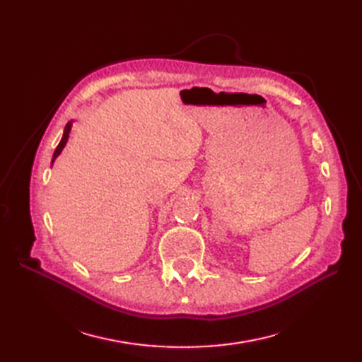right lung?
<instances>
[{"instance_id": "right-lung-1", "label": "right lung", "mask_w": 362, "mask_h": 362, "mask_svg": "<svg viewBox=\"0 0 362 362\" xmlns=\"http://www.w3.org/2000/svg\"><path fill=\"white\" fill-rule=\"evenodd\" d=\"M71 127H72V120H71V122H68V124H66V127H64V131H63V137H62V140H60L59 146L56 148V151H54V156H52V161H51V163H54V160H56V158L60 156L62 149L64 148V145H66L68 137H69V133H71ZM51 166H52V164H51Z\"/></svg>"}]
</instances>
